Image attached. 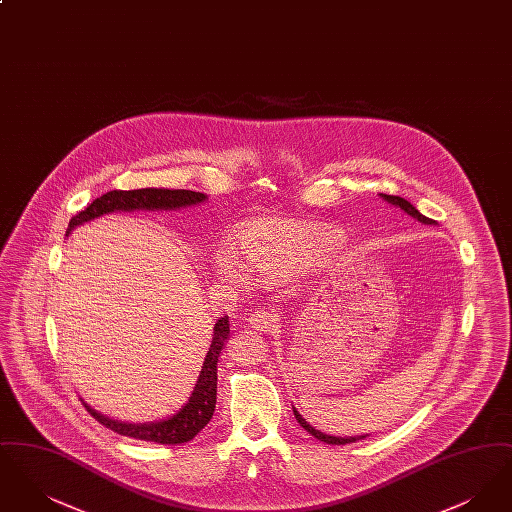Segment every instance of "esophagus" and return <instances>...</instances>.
<instances>
[{
    "label": "esophagus",
    "instance_id": "1",
    "mask_svg": "<svg viewBox=\"0 0 512 512\" xmlns=\"http://www.w3.org/2000/svg\"><path fill=\"white\" fill-rule=\"evenodd\" d=\"M247 322L253 330L272 332L278 324V317H276L274 311H257V313H253L251 317L247 318Z\"/></svg>",
    "mask_w": 512,
    "mask_h": 512
}]
</instances>
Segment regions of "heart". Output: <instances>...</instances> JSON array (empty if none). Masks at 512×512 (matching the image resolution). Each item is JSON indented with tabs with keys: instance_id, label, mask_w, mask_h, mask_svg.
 <instances>
[{
	"instance_id": "obj_1",
	"label": "heart",
	"mask_w": 512,
	"mask_h": 512,
	"mask_svg": "<svg viewBox=\"0 0 512 512\" xmlns=\"http://www.w3.org/2000/svg\"><path fill=\"white\" fill-rule=\"evenodd\" d=\"M234 253L219 249L213 270L220 280L244 286L245 274L276 284L309 267L330 249L332 238L303 220L261 217L244 220L232 234Z\"/></svg>"
}]
</instances>
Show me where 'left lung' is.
<instances>
[{
	"mask_svg": "<svg viewBox=\"0 0 512 512\" xmlns=\"http://www.w3.org/2000/svg\"><path fill=\"white\" fill-rule=\"evenodd\" d=\"M380 197L384 199V201H388L391 205H395V207H399L401 211H405L407 215H411L413 219L420 220L422 224H436V220L428 219V217H424L422 213H418V209L411 205L407 199H403V197H399V195H388V194H380ZM293 414H295V418H297V422L311 434V436H315V438L320 439V441H324V443H328V445H345V443H355V441H359V439H365L366 436H357V438H338V436H328V434H322L320 430H315L301 414L297 413V409L293 407Z\"/></svg>",
	"mask_w": 512,
	"mask_h": 512,
	"instance_id": "left-lung-1",
	"label": "left lung"
}]
</instances>
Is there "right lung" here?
Listing matches in <instances>:
<instances>
[{"label": "right lung", "mask_w": 512, "mask_h": 512, "mask_svg": "<svg viewBox=\"0 0 512 512\" xmlns=\"http://www.w3.org/2000/svg\"><path fill=\"white\" fill-rule=\"evenodd\" d=\"M207 195L192 192V190H165V188H142V190H113L94 199L84 211L74 215L67 236L73 232L76 226L98 219L101 215H109L115 211H174L180 207H190L205 201ZM230 334L228 317L220 318L213 328V341L207 351V357L201 366L197 384L188 399V403L176 411V413L157 420V422H144V424H130L113 420L105 414L94 411L88 403H84L86 411L92 414L99 424L105 428L126 436V438L153 441L161 445H176L186 443L194 439L213 418L215 405H217V363H219L220 351Z\"/></svg>", "instance_id": "add662e5"}]
</instances>
